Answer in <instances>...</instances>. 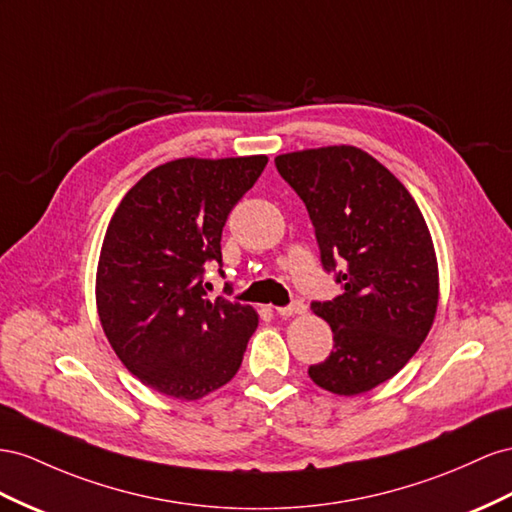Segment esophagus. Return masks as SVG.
<instances>
[{
	"label": "esophagus",
	"instance_id": "1",
	"mask_svg": "<svg viewBox=\"0 0 512 512\" xmlns=\"http://www.w3.org/2000/svg\"><path fill=\"white\" fill-rule=\"evenodd\" d=\"M280 316H295V314H303L306 312V306H303L301 301H293L290 306H282V308H275Z\"/></svg>",
	"mask_w": 512,
	"mask_h": 512
}]
</instances>
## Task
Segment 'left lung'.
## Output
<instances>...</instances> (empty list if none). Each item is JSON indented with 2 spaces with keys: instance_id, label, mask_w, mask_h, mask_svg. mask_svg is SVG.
I'll use <instances>...</instances> for the list:
<instances>
[{
  "instance_id": "1",
  "label": "left lung",
  "mask_w": 512,
  "mask_h": 512,
  "mask_svg": "<svg viewBox=\"0 0 512 512\" xmlns=\"http://www.w3.org/2000/svg\"><path fill=\"white\" fill-rule=\"evenodd\" d=\"M275 168L306 204L321 265L342 288L312 301L334 331V351L308 375L340 396L368 392L409 362L433 325L431 232L405 185L355 146L280 155Z\"/></svg>"
}]
</instances>
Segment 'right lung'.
Segmentation results:
<instances>
[{
	"label": "right lung",
	"mask_w": 512,
	"mask_h": 512,
	"mask_svg": "<svg viewBox=\"0 0 512 512\" xmlns=\"http://www.w3.org/2000/svg\"><path fill=\"white\" fill-rule=\"evenodd\" d=\"M267 161L176 159L118 204L101 247L96 308L120 362L148 388L196 400L237 375L258 314L206 297L204 267L217 262L222 271L226 219Z\"/></svg>",
	"instance_id": "1"
}]
</instances>
